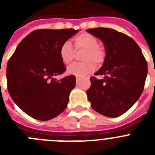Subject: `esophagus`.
<instances>
[{
    "label": "esophagus",
    "instance_id": "esophagus-1",
    "mask_svg": "<svg viewBox=\"0 0 155 155\" xmlns=\"http://www.w3.org/2000/svg\"><path fill=\"white\" fill-rule=\"evenodd\" d=\"M79 81H80V78H76V82H77V84H78Z\"/></svg>",
    "mask_w": 155,
    "mask_h": 155
}]
</instances>
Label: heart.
<instances>
[{
  "instance_id": "1",
  "label": "heart",
  "mask_w": 155,
  "mask_h": 155,
  "mask_svg": "<svg viewBox=\"0 0 155 155\" xmlns=\"http://www.w3.org/2000/svg\"><path fill=\"white\" fill-rule=\"evenodd\" d=\"M76 50H84L81 60L85 62L74 64L70 66L68 69V74L77 78H83L92 73L95 69L94 62L100 64L103 62L105 53L98 46V39L89 33H81L74 39ZM60 57L64 64H70L74 60L75 51L69 41H66L60 47Z\"/></svg>"
}]
</instances>
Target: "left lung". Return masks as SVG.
Segmentation results:
<instances>
[{"label": "left lung", "mask_w": 155, "mask_h": 155, "mask_svg": "<svg viewBox=\"0 0 155 155\" xmlns=\"http://www.w3.org/2000/svg\"><path fill=\"white\" fill-rule=\"evenodd\" d=\"M87 32L102 40L105 57L102 68L91 77L87 91L88 101L97 113L118 117L130 109L142 94L147 74V64L137 42L112 28H88Z\"/></svg>", "instance_id": "left-lung-1"}]
</instances>
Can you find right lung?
<instances>
[{
	"mask_svg": "<svg viewBox=\"0 0 155 155\" xmlns=\"http://www.w3.org/2000/svg\"><path fill=\"white\" fill-rule=\"evenodd\" d=\"M78 30L37 29L22 39L7 65L8 90L14 102L35 120L46 121L67 107L76 79L57 81L66 71L60 47Z\"/></svg>",
	"mask_w": 155,
	"mask_h": 155,
	"instance_id": "1",
	"label": "right lung"
}]
</instances>
